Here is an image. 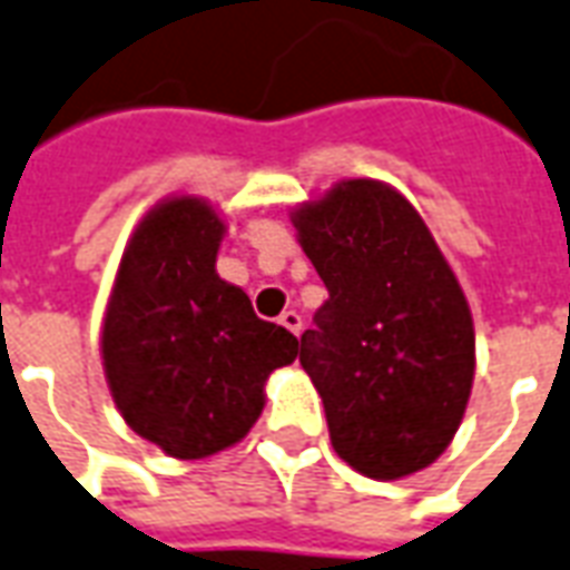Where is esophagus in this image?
<instances>
[{
	"label": "esophagus",
	"instance_id": "1",
	"mask_svg": "<svg viewBox=\"0 0 570 570\" xmlns=\"http://www.w3.org/2000/svg\"><path fill=\"white\" fill-rule=\"evenodd\" d=\"M277 323H281L286 332H293V335H298V332H302V317H298L296 311H284V314L277 317Z\"/></svg>",
	"mask_w": 570,
	"mask_h": 570
}]
</instances>
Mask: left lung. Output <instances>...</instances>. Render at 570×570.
Instances as JSON below:
<instances>
[{
    "label": "left lung",
    "instance_id": "8db88e82",
    "mask_svg": "<svg viewBox=\"0 0 570 570\" xmlns=\"http://www.w3.org/2000/svg\"><path fill=\"white\" fill-rule=\"evenodd\" d=\"M328 289L298 362L317 386L332 446L374 480L444 453L474 383V323L456 274L390 184L341 180L293 210Z\"/></svg>",
    "mask_w": 570,
    "mask_h": 570
}]
</instances>
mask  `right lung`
Instances as JSON below:
<instances>
[{"label": "right lung", "instance_id": "1", "mask_svg": "<svg viewBox=\"0 0 570 570\" xmlns=\"http://www.w3.org/2000/svg\"><path fill=\"white\" fill-rule=\"evenodd\" d=\"M226 223L205 199L145 214L114 277L102 323L105 381L135 435L175 459L238 444L265 407V381L298 338L253 314L217 274Z\"/></svg>", "mask_w": 570, "mask_h": 570}]
</instances>
